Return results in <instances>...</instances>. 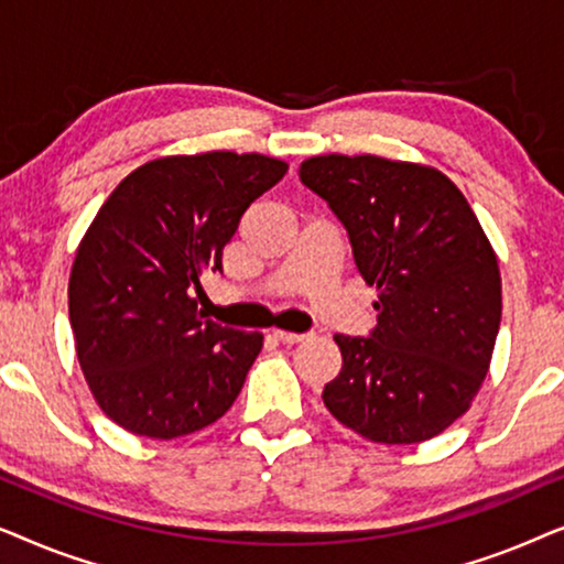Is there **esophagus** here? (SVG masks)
I'll list each match as a JSON object with an SVG mask.
<instances>
[{
    "instance_id": "obj_1",
    "label": "esophagus",
    "mask_w": 564,
    "mask_h": 564,
    "mask_svg": "<svg viewBox=\"0 0 564 564\" xmlns=\"http://www.w3.org/2000/svg\"><path fill=\"white\" fill-rule=\"evenodd\" d=\"M272 336L276 338V341H282V344H300V341H305V334H292V330H282V328H274L272 330Z\"/></svg>"
}]
</instances>
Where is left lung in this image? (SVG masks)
<instances>
[{
    "mask_svg": "<svg viewBox=\"0 0 564 564\" xmlns=\"http://www.w3.org/2000/svg\"><path fill=\"white\" fill-rule=\"evenodd\" d=\"M300 180L349 234L377 288L372 336L336 334L341 372L323 403L375 444H421L465 415L490 369L500 269L465 195L434 166L382 156H313Z\"/></svg>",
    "mask_w": 564,
    "mask_h": 564,
    "instance_id": "left-lung-1",
    "label": "left lung"
}]
</instances>
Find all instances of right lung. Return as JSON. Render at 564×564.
<instances>
[{
    "instance_id": "add662e5",
    "label": "right lung",
    "mask_w": 564,
    "mask_h": 564,
    "mask_svg": "<svg viewBox=\"0 0 564 564\" xmlns=\"http://www.w3.org/2000/svg\"><path fill=\"white\" fill-rule=\"evenodd\" d=\"M284 174L264 153L164 156L99 207L68 276V318L91 395L130 434L169 442L234 405L264 336L203 321L192 295Z\"/></svg>"
}]
</instances>
